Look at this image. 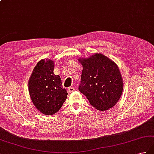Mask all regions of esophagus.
Returning a JSON list of instances; mask_svg holds the SVG:
<instances>
[{"label":"esophagus","instance_id":"esophagus-1","mask_svg":"<svg viewBox=\"0 0 154 154\" xmlns=\"http://www.w3.org/2000/svg\"><path fill=\"white\" fill-rule=\"evenodd\" d=\"M75 91V88L73 87H70L69 88H68V92L69 93H72Z\"/></svg>","mask_w":154,"mask_h":154}]
</instances>
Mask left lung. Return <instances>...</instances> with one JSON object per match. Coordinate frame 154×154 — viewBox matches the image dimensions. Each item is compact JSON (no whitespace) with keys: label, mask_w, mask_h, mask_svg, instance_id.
<instances>
[{"label":"left lung","mask_w":154,"mask_h":154,"mask_svg":"<svg viewBox=\"0 0 154 154\" xmlns=\"http://www.w3.org/2000/svg\"><path fill=\"white\" fill-rule=\"evenodd\" d=\"M83 66L79 91L96 109L106 111L121 97L123 82L118 66L101 53L88 58H79Z\"/></svg>","instance_id":"8db88e82"}]
</instances>
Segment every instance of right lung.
I'll list each match as a JSON object with an SVG mask.
<instances>
[{"instance_id":"right-lung-1","label":"right lung","mask_w":154,"mask_h":154,"mask_svg":"<svg viewBox=\"0 0 154 154\" xmlns=\"http://www.w3.org/2000/svg\"><path fill=\"white\" fill-rule=\"evenodd\" d=\"M53 60L41 59L37 63L29 80V92L33 105L46 116L58 111L67 97V91L62 88L61 79L53 73Z\"/></svg>"}]
</instances>
